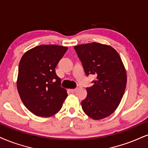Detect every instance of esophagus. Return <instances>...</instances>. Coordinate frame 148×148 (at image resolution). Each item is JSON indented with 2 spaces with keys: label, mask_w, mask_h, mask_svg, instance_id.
Instances as JSON below:
<instances>
[{
  "label": "esophagus",
  "mask_w": 148,
  "mask_h": 148,
  "mask_svg": "<svg viewBox=\"0 0 148 148\" xmlns=\"http://www.w3.org/2000/svg\"><path fill=\"white\" fill-rule=\"evenodd\" d=\"M69 90H70V91H71V92H75V91H76V90H77V88H73V89H69Z\"/></svg>",
  "instance_id": "1"
}]
</instances>
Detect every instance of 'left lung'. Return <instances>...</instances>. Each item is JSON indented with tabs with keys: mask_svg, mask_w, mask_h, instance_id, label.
Segmentation results:
<instances>
[{
	"mask_svg": "<svg viewBox=\"0 0 148 148\" xmlns=\"http://www.w3.org/2000/svg\"><path fill=\"white\" fill-rule=\"evenodd\" d=\"M86 74L95 75L82 101L84 112L94 120L109 116L121 101L127 84L126 70L119 54L110 45L98 42L74 47Z\"/></svg>",
	"mask_w": 148,
	"mask_h": 148,
	"instance_id": "left-lung-1",
	"label": "left lung"
}]
</instances>
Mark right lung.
Segmentation results:
<instances>
[{
  "label": "right lung",
  "mask_w": 148,
  "mask_h": 148,
  "mask_svg": "<svg viewBox=\"0 0 148 148\" xmlns=\"http://www.w3.org/2000/svg\"><path fill=\"white\" fill-rule=\"evenodd\" d=\"M67 49L60 45H42L28 50L21 58L18 92L25 107L36 116L54 115L68 96L55 71Z\"/></svg>",
  "instance_id": "obj_1"
}]
</instances>
